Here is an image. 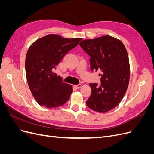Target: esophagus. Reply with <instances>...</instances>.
<instances>
[{"label": "esophagus", "instance_id": "esophagus-1", "mask_svg": "<svg viewBox=\"0 0 154 154\" xmlns=\"http://www.w3.org/2000/svg\"><path fill=\"white\" fill-rule=\"evenodd\" d=\"M82 84H78V85H74V87H75L76 88H80L81 87H82Z\"/></svg>", "mask_w": 154, "mask_h": 154}]
</instances>
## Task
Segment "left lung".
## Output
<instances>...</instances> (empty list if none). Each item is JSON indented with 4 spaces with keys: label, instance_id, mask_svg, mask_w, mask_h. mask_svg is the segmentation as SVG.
<instances>
[{
    "label": "left lung",
    "instance_id": "left-lung-1",
    "mask_svg": "<svg viewBox=\"0 0 154 154\" xmlns=\"http://www.w3.org/2000/svg\"><path fill=\"white\" fill-rule=\"evenodd\" d=\"M81 48L91 57V69L99 71L101 85L90 83L92 92L86 101L88 107L105 113L123 100L129 83L128 56L122 42L110 36L82 40Z\"/></svg>",
    "mask_w": 154,
    "mask_h": 154
}]
</instances>
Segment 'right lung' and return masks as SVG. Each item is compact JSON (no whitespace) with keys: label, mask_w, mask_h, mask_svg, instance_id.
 <instances>
[{"label":"right lung","mask_w":154,"mask_h":154,"mask_svg":"<svg viewBox=\"0 0 154 154\" xmlns=\"http://www.w3.org/2000/svg\"><path fill=\"white\" fill-rule=\"evenodd\" d=\"M82 40L50 34L31 45L26 57V74L32 95L40 105L54 108L69 100L72 86L63 82L53 71L64 56Z\"/></svg>","instance_id":"obj_1"}]
</instances>
